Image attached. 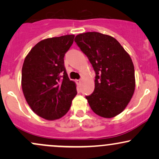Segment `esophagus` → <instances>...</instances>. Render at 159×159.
Masks as SVG:
<instances>
[{"label":"esophagus","instance_id":"34e87169","mask_svg":"<svg viewBox=\"0 0 159 159\" xmlns=\"http://www.w3.org/2000/svg\"><path fill=\"white\" fill-rule=\"evenodd\" d=\"M76 83H77L78 85H81V80H76Z\"/></svg>","mask_w":159,"mask_h":159}]
</instances>
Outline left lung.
<instances>
[{
  "label": "left lung",
  "instance_id": "8db88e82",
  "mask_svg": "<svg viewBox=\"0 0 159 159\" xmlns=\"http://www.w3.org/2000/svg\"><path fill=\"white\" fill-rule=\"evenodd\" d=\"M75 42L96 72L93 93L86 96L91 109L105 118L120 114L135 88L134 68L129 54L116 39L101 33L78 34Z\"/></svg>",
  "mask_w": 159,
  "mask_h": 159
}]
</instances>
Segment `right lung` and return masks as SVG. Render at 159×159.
Wrapping results in <instances>:
<instances>
[{
	"label": "right lung",
	"instance_id": "obj_1",
	"mask_svg": "<svg viewBox=\"0 0 159 159\" xmlns=\"http://www.w3.org/2000/svg\"><path fill=\"white\" fill-rule=\"evenodd\" d=\"M74 37L65 35L42 40L24 61V96L33 111L43 119L54 120L64 116L77 94L76 84L69 80L63 59Z\"/></svg>",
	"mask_w": 159,
	"mask_h": 159
}]
</instances>
